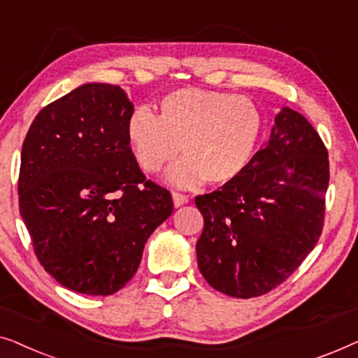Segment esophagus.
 <instances>
[{"instance_id":"1","label":"esophagus","mask_w":358,"mask_h":358,"mask_svg":"<svg viewBox=\"0 0 358 358\" xmlns=\"http://www.w3.org/2000/svg\"><path fill=\"white\" fill-rule=\"evenodd\" d=\"M189 197L185 194H179V192H173V202L174 207H182L184 203H187Z\"/></svg>"}]
</instances>
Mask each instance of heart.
<instances>
[{"mask_svg": "<svg viewBox=\"0 0 358 358\" xmlns=\"http://www.w3.org/2000/svg\"><path fill=\"white\" fill-rule=\"evenodd\" d=\"M159 114L136 109L127 122V141L138 166L158 173L179 150L185 155L168 171L178 187L203 180L227 185L248 168L262 131V115L246 96L182 87L159 101Z\"/></svg>", "mask_w": 358, "mask_h": 358, "instance_id": "b5f03b06", "label": "heart"}]
</instances>
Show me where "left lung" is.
<instances>
[{
    "instance_id": "1",
    "label": "left lung",
    "mask_w": 358,
    "mask_h": 358,
    "mask_svg": "<svg viewBox=\"0 0 358 358\" xmlns=\"http://www.w3.org/2000/svg\"><path fill=\"white\" fill-rule=\"evenodd\" d=\"M327 184L321 136L301 114L283 107L244 173L195 197L203 215L195 251L208 285L252 298L285 282L321 236Z\"/></svg>"
}]
</instances>
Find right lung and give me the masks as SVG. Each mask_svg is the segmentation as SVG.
Returning a JSON list of instances; mask_svg holds the SVG:
<instances>
[{
  "mask_svg": "<svg viewBox=\"0 0 358 358\" xmlns=\"http://www.w3.org/2000/svg\"><path fill=\"white\" fill-rule=\"evenodd\" d=\"M134 104L86 83L43 107L22 143L19 212L42 267L73 292L112 295L135 275L169 190L141 173L127 141Z\"/></svg>",
  "mask_w": 358,
  "mask_h": 358,
  "instance_id": "right-lung-1",
  "label": "right lung"
}]
</instances>
